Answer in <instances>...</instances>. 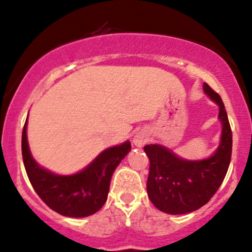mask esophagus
Wrapping results in <instances>:
<instances>
[{
  "instance_id": "1",
  "label": "esophagus",
  "mask_w": 252,
  "mask_h": 252,
  "mask_svg": "<svg viewBox=\"0 0 252 252\" xmlns=\"http://www.w3.org/2000/svg\"><path fill=\"white\" fill-rule=\"evenodd\" d=\"M147 141H148V133L144 131L137 132V133L133 136V138H132V143H133V145H136V147H142V145L147 143Z\"/></svg>"
}]
</instances>
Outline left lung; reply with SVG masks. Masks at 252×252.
Here are the masks:
<instances>
[{
	"label": "left lung",
	"instance_id": "obj_1",
	"mask_svg": "<svg viewBox=\"0 0 252 252\" xmlns=\"http://www.w3.org/2000/svg\"><path fill=\"white\" fill-rule=\"evenodd\" d=\"M205 94L219 105L221 137L219 147L205 159H184L161 144L144 147L150 161L147 191L160 211L183 215L204 206L214 196L225 177L232 155V131L221 97L207 84Z\"/></svg>",
	"mask_w": 252,
	"mask_h": 252
}]
</instances>
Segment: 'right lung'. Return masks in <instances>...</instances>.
<instances>
[{"mask_svg": "<svg viewBox=\"0 0 252 252\" xmlns=\"http://www.w3.org/2000/svg\"><path fill=\"white\" fill-rule=\"evenodd\" d=\"M27 129L28 119L22 136L23 161L37 195L63 216L81 219L95 214L107 201L114 171L131 150L129 141L104 149L79 172L58 175L43 168L33 159Z\"/></svg>", "mask_w": 252, "mask_h": 252, "instance_id": "add662e5", "label": "right lung"}]
</instances>
